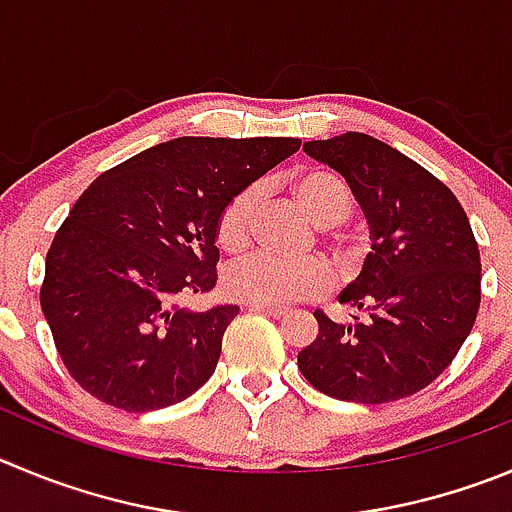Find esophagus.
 I'll return each mask as SVG.
<instances>
[{
    "label": "esophagus",
    "mask_w": 512,
    "mask_h": 512,
    "mask_svg": "<svg viewBox=\"0 0 512 512\" xmlns=\"http://www.w3.org/2000/svg\"><path fill=\"white\" fill-rule=\"evenodd\" d=\"M247 310H257V313H265V315H272V318H283L288 310L280 308V305H265V303H245Z\"/></svg>",
    "instance_id": "34e87169"
}]
</instances>
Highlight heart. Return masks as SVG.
I'll use <instances>...</instances> for the list:
<instances>
[{
  "label": "heart",
  "instance_id": "obj_1",
  "mask_svg": "<svg viewBox=\"0 0 512 512\" xmlns=\"http://www.w3.org/2000/svg\"><path fill=\"white\" fill-rule=\"evenodd\" d=\"M293 194L300 207L318 224H338L353 212V191L338 174L310 169L295 176ZM262 202V186L250 184L237 191L217 219V242L222 250H242L250 240L252 219ZM222 285L232 298L247 303L288 305L318 298L331 285V272L323 260H285L270 252H247L229 262Z\"/></svg>",
  "mask_w": 512,
  "mask_h": 512
}]
</instances>
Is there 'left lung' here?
Listing matches in <instances>:
<instances>
[{"mask_svg": "<svg viewBox=\"0 0 512 512\" xmlns=\"http://www.w3.org/2000/svg\"><path fill=\"white\" fill-rule=\"evenodd\" d=\"M351 186L371 229L364 270L338 295L353 323L315 310L318 336L298 369L326 396L404 399L432 384L462 348L480 308V250L465 209L424 166L366 133L303 146Z\"/></svg>", "mask_w": 512, "mask_h": 512, "instance_id": "1", "label": "left lung"}]
</instances>
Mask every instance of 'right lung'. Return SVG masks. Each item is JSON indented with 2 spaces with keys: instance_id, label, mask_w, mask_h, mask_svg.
Returning a JSON list of instances; mask_svg holds the SVG:
<instances>
[{
  "instance_id": "1",
  "label": "right lung",
  "mask_w": 512,
  "mask_h": 512,
  "mask_svg": "<svg viewBox=\"0 0 512 512\" xmlns=\"http://www.w3.org/2000/svg\"><path fill=\"white\" fill-rule=\"evenodd\" d=\"M300 138L181 136L103 171L60 224L40 305L62 364L88 394L154 412L207 384L237 305L204 313L181 295L217 285L224 204Z\"/></svg>"
}]
</instances>
